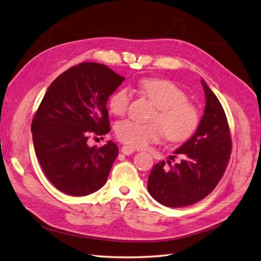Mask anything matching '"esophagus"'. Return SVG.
I'll return each mask as SVG.
<instances>
[{
    "label": "esophagus",
    "mask_w": 261,
    "mask_h": 261,
    "mask_svg": "<svg viewBox=\"0 0 261 261\" xmlns=\"http://www.w3.org/2000/svg\"><path fill=\"white\" fill-rule=\"evenodd\" d=\"M121 151H122L124 154H126V155H129V154L135 152V149L129 147V146H123L122 149H121Z\"/></svg>",
    "instance_id": "esophagus-1"
}]
</instances>
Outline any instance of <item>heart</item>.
Returning <instances> with one entry per match:
<instances>
[{
  "label": "heart",
  "mask_w": 261,
  "mask_h": 261,
  "mask_svg": "<svg viewBox=\"0 0 261 261\" xmlns=\"http://www.w3.org/2000/svg\"><path fill=\"white\" fill-rule=\"evenodd\" d=\"M141 91L158 109L152 121L143 124L133 120L117 123L116 137L134 148H145L160 140L163 133L169 140L178 143L193 135L199 124L197 108L187 101L185 92L176 85L161 78H147L139 84ZM130 92L127 88L116 90L109 100V109L115 115L127 112Z\"/></svg>",
  "instance_id": "heart-1"
}]
</instances>
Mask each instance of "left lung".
<instances>
[{
    "instance_id": "obj_1",
    "label": "left lung",
    "mask_w": 261,
    "mask_h": 261,
    "mask_svg": "<svg viewBox=\"0 0 261 261\" xmlns=\"http://www.w3.org/2000/svg\"><path fill=\"white\" fill-rule=\"evenodd\" d=\"M206 107L194 135L174 153L180 161L156 163L148 177V192L171 208L185 207L208 196L222 177L231 154L232 140L224 110L206 82L201 80ZM175 155L170 159L174 160Z\"/></svg>"
}]
</instances>
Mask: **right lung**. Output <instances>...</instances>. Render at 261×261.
Returning <instances> with one entry per match:
<instances>
[{
    "mask_svg": "<svg viewBox=\"0 0 261 261\" xmlns=\"http://www.w3.org/2000/svg\"><path fill=\"white\" fill-rule=\"evenodd\" d=\"M125 78L99 63H82L46 90L31 123L36 154L45 176L62 193L86 196L106 184L118 148L109 140L87 144L90 134L110 132L107 103Z\"/></svg>",
    "mask_w": 261,
    "mask_h": 261,
    "instance_id": "1",
    "label": "right lung"
}]
</instances>
